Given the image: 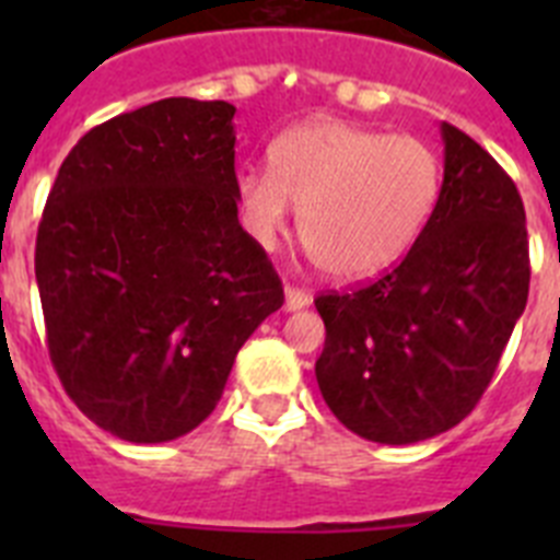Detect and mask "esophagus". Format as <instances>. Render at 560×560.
Masks as SVG:
<instances>
[{"instance_id": "obj_1", "label": "esophagus", "mask_w": 560, "mask_h": 560, "mask_svg": "<svg viewBox=\"0 0 560 560\" xmlns=\"http://www.w3.org/2000/svg\"><path fill=\"white\" fill-rule=\"evenodd\" d=\"M311 303V294L296 285H285V311H300Z\"/></svg>"}]
</instances>
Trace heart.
<instances>
[{"mask_svg": "<svg viewBox=\"0 0 560 560\" xmlns=\"http://www.w3.org/2000/svg\"><path fill=\"white\" fill-rule=\"evenodd\" d=\"M440 190L438 153L409 133L339 120L291 128L271 148V171L237 173V205L257 244L271 246L300 210V237L336 280L393 266L427 226Z\"/></svg>", "mask_w": 560, "mask_h": 560, "instance_id": "obj_1", "label": "heart"}]
</instances>
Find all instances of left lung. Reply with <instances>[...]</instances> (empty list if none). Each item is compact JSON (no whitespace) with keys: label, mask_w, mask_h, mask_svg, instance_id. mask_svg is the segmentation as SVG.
<instances>
[{"label":"left lung","mask_w":560,"mask_h":560,"mask_svg":"<svg viewBox=\"0 0 560 560\" xmlns=\"http://www.w3.org/2000/svg\"><path fill=\"white\" fill-rule=\"evenodd\" d=\"M438 205L395 269L314 300L325 323L316 384L359 438L407 446L471 415L530 291L516 185L491 153L443 122Z\"/></svg>","instance_id":"obj_1"}]
</instances>
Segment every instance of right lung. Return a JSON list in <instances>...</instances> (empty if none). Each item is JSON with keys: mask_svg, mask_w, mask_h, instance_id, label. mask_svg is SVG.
Here are the masks:
<instances>
[{"mask_svg": "<svg viewBox=\"0 0 560 560\" xmlns=\"http://www.w3.org/2000/svg\"><path fill=\"white\" fill-rule=\"evenodd\" d=\"M235 106L165 97L69 151L36 237L49 361L75 407L128 443L215 409L235 355L283 305L237 224Z\"/></svg>", "mask_w": 560, "mask_h": 560, "instance_id": "1", "label": "right lung"}]
</instances>
